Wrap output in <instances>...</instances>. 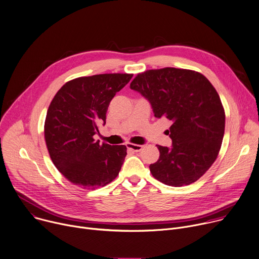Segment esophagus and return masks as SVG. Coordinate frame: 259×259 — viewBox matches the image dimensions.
<instances>
[{
  "label": "esophagus",
  "instance_id": "34e87169",
  "mask_svg": "<svg viewBox=\"0 0 259 259\" xmlns=\"http://www.w3.org/2000/svg\"><path fill=\"white\" fill-rule=\"evenodd\" d=\"M126 147H127L128 149L135 151V152H139V151H141V150L143 149L144 146H143V145H137V144H127Z\"/></svg>",
  "mask_w": 259,
  "mask_h": 259
}]
</instances>
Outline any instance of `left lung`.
Masks as SVG:
<instances>
[{
  "label": "left lung",
  "instance_id": "1",
  "mask_svg": "<svg viewBox=\"0 0 259 259\" xmlns=\"http://www.w3.org/2000/svg\"><path fill=\"white\" fill-rule=\"evenodd\" d=\"M131 89L150 102L155 117L171 121L172 145H157L160 156L149 166L152 176L172 187L199 180L218 158L225 134V110L214 87L197 71L165 67L139 73Z\"/></svg>",
  "mask_w": 259,
  "mask_h": 259
}]
</instances>
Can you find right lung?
I'll return each instance as SVG.
<instances>
[{
  "instance_id": "right-lung-1",
  "label": "right lung",
  "mask_w": 259,
  "mask_h": 259,
  "mask_svg": "<svg viewBox=\"0 0 259 259\" xmlns=\"http://www.w3.org/2000/svg\"><path fill=\"white\" fill-rule=\"evenodd\" d=\"M133 77L105 73L67 81L52 100L45 120L50 157L70 183L88 190L104 187L119 174L126 147L95 141L106 123L110 101Z\"/></svg>"
}]
</instances>
